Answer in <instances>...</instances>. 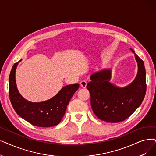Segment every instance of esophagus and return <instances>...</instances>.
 Masks as SVG:
<instances>
[{"label":"esophagus","mask_w":156,"mask_h":156,"mask_svg":"<svg viewBox=\"0 0 156 156\" xmlns=\"http://www.w3.org/2000/svg\"><path fill=\"white\" fill-rule=\"evenodd\" d=\"M80 87L82 88H85L87 86V82L85 81H82V82L80 83Z\"/></svg>","instance_id":"1"}]
</instances>
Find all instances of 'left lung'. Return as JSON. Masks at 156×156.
I'll return each instance as SVG.
<instances>
[{
  "label": "left lung",
  "mask_w": 156,
  "mask_h": 156,
  "mask_svg": "<svg viewBox=\"0 0 156 156\" xmlns=\"http://www.w3.org/2000/svg\"><path fill=\"white\" fill-rule=\"evenodd\" d=\"M138 66L137 76L129 85L119 88L109 82L110 70L93 74L87 85L90 94L91 107L98 118L117 123L129 117L143 101L147 89L146 72L144 61L133 49Z\"/></svg>",
  "instance_id": "1"
}]
</instances>
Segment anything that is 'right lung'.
Instances as JSON below:
<instances>
[{
	"mask_svg": "<svg viewBox=\"0 0 156 156\" xmlns=\"http://www.w3.org/2000/svg\"><path fill=\"white\" fill-rule=\"evenodd\" d=\"M18 62L13 65L9 78V95L11 105L18 115L30 124L41 127L58 124L67 106L79 87V84L64 87L51 99L41 103H32L20 94L16 85L15 71Z\"/></svg>",
	"mask_w": 156,
	"mask_h": 156,
	"instance_id": "1",
	"label": "right lung"
}]
</instances>
